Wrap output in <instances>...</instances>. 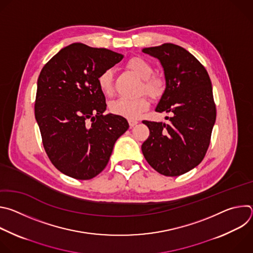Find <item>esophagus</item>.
I'll return each instance as SVG.
<instances>
[{
    "label": "esophagus",
    "mask_w": 253,
    "mask_h": 253,
    "mask_svg": "<svg viewBox=\"0 0 253 253\" xmlns=\"http://www.w3.org/2000/svg\"><path fill=\"white\" fill-rule=\"evenodd\" d=\"M138 123H139V122H138L137 120H133V119H130V120H129V125H130V127H134V126H136Z\"/></svg>",
    "instance_id": "34e87169"
}]
</instances>
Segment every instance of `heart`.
<instances>
[{"mask_svg": "<svg viewBox=\"0 0 253 253\" xmlns=\"http://www.w3.org/2000/svg\"><path fill=\"white\" fill-rule=\"evenodd\" d=\"M127 68L133 73L142 79V85L145 92L151 97H158L161 95L164 82L157 76H153V68L149 62L141 57L131 58L127 62ZM98 83L104 95L110 96L113 93V71L107 69L100 74ZM149 108V102L145 97L137 99L118 98L110 104V110L112 113L125 117L127 119H137L144 111Z\"/></svg>", "mask_w": 253, "mask_h": 253, "instance_id": "b5f03b06", "label": "heart"}]
</instances>
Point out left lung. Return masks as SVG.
Segmentation results:
<instances>
[{
  "label": "left lung",
  "mask_w": 253,
  "mask_h": 253,
  "mask_svg": "<svg viewBox=\"0 0 253 253\" xmlns=\"http://www.w3.org/2000/svg\"><path fill=\"white\" fill-rule=\"evenodd\" d=\"M159 60L165 90L155 111L171 113L169 123L143 121L150 134L142 153L157 172L179 176L195 168L208 149L216 119L212 85L201 63L174 44L142 49Z\"/></svg>",
  "instance_id": "8db88e82"
}]
</instances>
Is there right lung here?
I'll return each instance as SVG.
<instances>
[{"instance_id": "right-lung-1", "label": "right lung", "mask_w": 253, "mask_h": 253, "mask_svg": "<svg viewBox=\"0 0 253 253\" xmlns=\"http://www.w3.org/2000/svg\"><path fill=\"white\" fill-rule=\"evenodd\" d=\"M123 57L74 43L61 49L41 71L35 118L48 157L67 176L79 180L97 176L129 128L124 117L104 115L106 99L98 83L102 72Z\"/></svg>"}]
</instances>
